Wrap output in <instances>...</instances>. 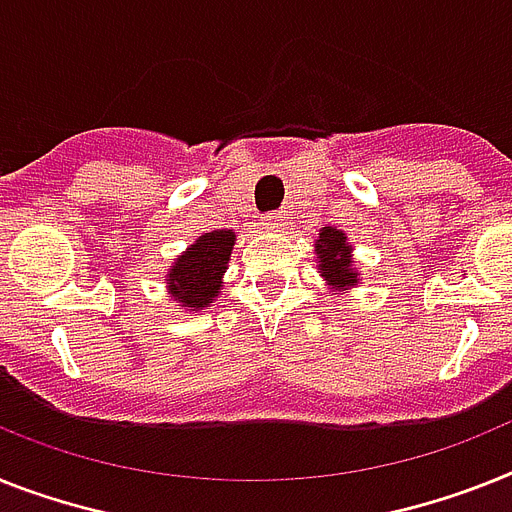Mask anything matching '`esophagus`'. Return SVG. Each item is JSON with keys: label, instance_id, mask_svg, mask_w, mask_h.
<instances>
[{"label": "esophagus", "instance_id": "esophagus-1", "mask_svg": "<svg viewBox=\"0 0 512 512\" xmlns=\"http://www.w3.org/2000/svg\"><path fill=\"white\" fill-rule=\"evenodd\" d=\"M263 226L268 231H281L286 226V213L283 210H273V213H265Z\"/></svg>", "mask_w": 512, "mask_h": 512}]
</instances>
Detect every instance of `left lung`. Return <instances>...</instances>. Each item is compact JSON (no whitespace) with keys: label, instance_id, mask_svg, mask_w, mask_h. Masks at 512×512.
Listing matches in <instances>:
<instances>
[{"label":"left lung","instance_id":"8db88e82","mask_svg":"<svg viewBox=\"0 0 512 512\" xmlns=\"http://www.w3.org/2000/svg\"><path fill=\"white\" fill-rule=\"evenodd\" d=\"M317 257H320V273L333 286H356V273L351 265V249L346 236L338 229L325 226L317 239Z\"/></svg>","mask_w":512,"mask_h":512}]
</instances>
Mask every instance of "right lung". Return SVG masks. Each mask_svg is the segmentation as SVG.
I'll return each mask as SVG.
<instances>
[{
    "instance_id": "obj_1",
    "label": "right lung",
    "mask_w": 512,
    "mask_h": 512,
    "mask_svg": "<svg viewBox=\"0 0 512 512\" xmlns=\"http://www.w3.org/2000/svg\"><path fill=\"white\" fill-rule=\"evenodd\" d=\"M234 247V231H210L203 234L174 263L169 273L171 294L179 299V307H205L218 296L221 276Z\"/></svg>"
}]
</instances>
